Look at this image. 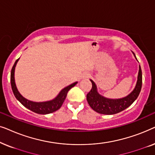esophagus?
Masks as SVG:
<instances>
[{"mask_svg":"<svg viewBox=\"0 0 155 155\" xmlns=\"http://www.w3.org/2000/svg\"><path fill=\"white\" fill-rule=\"evenodd\" d=\"M90 78V74L88 73H84L83 74V78Z\"/></svg>","mask_w":155,"mask_h":155,"instance_id":"obj_1","label":"esophagus"}]
</instances>
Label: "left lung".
Wrapping results in <instances>:
<instances>
[{"instance_id":"left-lung-1","label":"left lung","mask_w":155,"mask_h":155,"mask_svg":"<svg viewBox=\"0 0 155 155\" xmlns=\"http://www.w3.org/2000/svg\"><path fill=\"white\" fill-rule=\"evenodd\" d=\"M133 52V51H132ZM135 59L136 56L133 52ZM92 84V90L87 94V100L90 107L97 113L106 115H112L119 113L130 107L138 97L142 88V71L139 65L137 80L135 88L126 97L120 99H109L102 96L97 91V87L92 80H90Z\"/></svg>"}]
</instances>
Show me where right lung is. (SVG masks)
Wrapping results in <instances>:
<instances>
[{
  "label": "right lung",
  "mask_w": 155,
  "mask_h": 155,
  "mask_svg": "<svg viewBox=\"0 0 155 155\" xmlns=\"http://www.w3.org/2000/svg\"><path fill=\"white\" fill-rule=\"evenodd\" d=\"M19 58L18 60H16L11 70V74H10V82H11V87L12 92L15 97L16 99L24 106L27 109L31 110V111L35 112V113L39 114H48L53 112L57 111V110L60 109L62 106L63 101H65L66 98L67 94L68 91L71 90L72 87H73L78 82H73L70 85L65 87L61 90V92L58 93V94L55 97L54 99L51 100L46 101H40V102H37V101H30L29 99L25 98L22 94L19 92L18 88H17L15 80V69L16 65L18 63Z\"/></svg>",
  "instance_id": "1"
}]
</instances>
